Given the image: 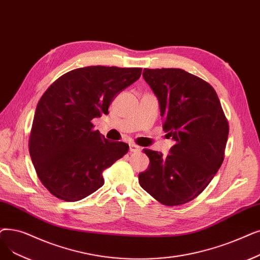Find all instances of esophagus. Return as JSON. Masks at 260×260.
<instances>
[{
    "label": "esophagus",
    "instance_id": "1",
    "mask_svg": "<svg viewBox=\"0 0 260 260\" xmlns=\"http://www.w3.org/2000/svg\"><path fill=\"white\" fill-rule=\"evenodd\" d=\"M129 151H131V152H134V153H137V152H140L141 149H140V146H138L137 144L131 143V144H129Z\"/></svg>",
    "mask_w": 260,
    "mask_h": 260
}]
</instances>
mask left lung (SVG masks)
Returning a JSON list of instances; mask_svg holds the SVG:
<instances>
[{
    "mask_svg": "<svg viewBox=\"0 0 260 260\" xmlns=\"http://www.w3.org/2000/svg\"><path fill=\"white\" fill-rule=\"evenodd\" d=\"M142 75L175 144L167 156L144 150L150 165L139 173V184L164 205H183L203 192L220 169L229 122L217 92L202 78L175 68L144 69Z\"/></svg>",
    "mask_w": 260,
    "mask_h": 260,
    "instance_id": "1",
    "label": "left lung"
}]
</instances>
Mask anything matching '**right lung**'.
<instances>
[{"mask_svg":"<svg viewBox=\"0 0 260 260\" xmlns=\"http://www.w3.org/2000/svg\"><path fill=\"white\" fill-rule=\"evenodd\" d=\"M141 68L90 66L57 78L39 100L29 136V154L42 185L67 202L80 201L104 185L103 171L128 151L95 131L94 118L124 89L136 82Z\"/></svg>","mask_w":260,"mask_h":260,"instance_id":"1","label":"right lung"}]
</instances>
